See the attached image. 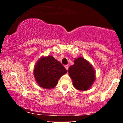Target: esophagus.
<instances>
[{
    "label": "esophagus",
    "instance_id": "34e87169",
    "mask_svg": "<svg viewBox=\"0 0 123 123\" xmlns=\"http://www.w3.org/2000/svg\"><path fill=\"white\" fill-rule=\"evenodd\" d=\"M65 69L66 70H68V68H69V66L67 65H65Z\"/></svg>",
    "mask_w": 123,
    "mask_h": 123
}]
</instances>
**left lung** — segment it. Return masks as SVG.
<instances>
[{
	"label": "left lung",
	"instance_id": "left-lung-1",
	"mask_svg": "<svg viewBox=\"0 0 123 123\" xmlns=\"http://www.w3.org/2000/svg\"><path fill=\"white\" fill-rule=\"evenodd\" d=\"M74 64L69 66V75L76 90L87 91L96 79L95 70L91 63L83 57L75 58Z\"/></svg>",
	"mask_w": 123,
	"mask_h": 123
}]
</instances>
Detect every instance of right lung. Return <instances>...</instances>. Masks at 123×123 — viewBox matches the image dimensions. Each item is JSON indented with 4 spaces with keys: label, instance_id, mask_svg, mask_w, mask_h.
Listing matches in <instances>:
<instances>
[{
    "label": "right lung",
    "instance_id": "right-lung-1",
    "mask_svg": "<svg viewBox=\"0 0 123 123\" xmlns=\"http://www.w3.org/2000/svg\"><path fill=\"white\" fill-rule=\"evenodd\" d=\"M66 73L67 70L61 63L51 55L42 56L33 69V75L38 86L46 89L54 88L60 77Z\"/></svg>",
    "mask_w": 123,
    "mask_h": 123
}]
</instances>
